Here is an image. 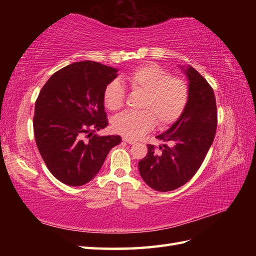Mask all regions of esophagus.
Masks as SVG:
<instances>
[{"label": "esophagus", "instance_id": "1", "mask_svg": "<svg viewBox=\"0 0 256 256\" xmlns=\"http://www.w3.org/2000/svg\"><path fill=\"white\" fill-rule=\"evenodd\" d=\"M125 143H128V144H135V140H131V138H122Z\"/></svg>", "mask_w": 256, "mask_h": 256}]
</instances>
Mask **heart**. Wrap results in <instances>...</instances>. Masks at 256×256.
Instances as JSON below:
<instances>
[{"label": "heart", "instance_id": "heart-1", "mask_svg": "<svg viewBox=\"0 0 256 256\" xmlns=\"http://www.w3.org/2000/svg\"><path fill=\"white\" fill-rule=\"evenodd\" d=\"M134 92H142L138 108L118 114L112 121L113 130L128 138H138L155 124L162 128L175 123L182 116L189 101V86L184 80L172 77L167 69L157 64H143L125 76ZM125 89L118 79L110 81L103 90V103L110 111L124 104Z\"/></svg>", "mask_w": 256, "mask_h": 256}]
</instances>
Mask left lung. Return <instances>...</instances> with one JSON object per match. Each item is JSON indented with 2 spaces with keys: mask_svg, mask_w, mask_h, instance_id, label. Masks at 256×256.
Returning <instances> with one entry per match:
<instances>
[{
  "mask_svg": "<svg viewBox=\"0 0 256 256\" xmlns=\"http://www.w3.org/2000/svg\"><path fill=\"white\" fill-rule=\"evenodd\" d=\"M189 101L182 116L165 133L157 135L172 146L148 145V153L138 162V170L148 186L157 192L182 187L200 168L214 142L218 111L214 89L192 67L186 69Z\"/></svg>",
  "mask_w": 256,
  "mask_h": 256,
  "instance_id": "1",
  "label": "left lung"
}]
</instances>
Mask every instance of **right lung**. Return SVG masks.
<instances>
[{"label":"right lung","instance_id":"obj_1","mask_svg":"<svg viewBox=\"0 0 256 256\" xmlns=\"http://www.w3.org/2000/svg\"><path fill=\"white\" fill-rule=\"evenodd\" d=\"M118 69L96 62H78L54 74L35 103L32 126L36 145L48 170L69 186L89 182L118 135L98 136L108 126L103 90Z\"/></svg>","mask_w":256,"mask_h":256}]
</instances>
